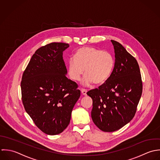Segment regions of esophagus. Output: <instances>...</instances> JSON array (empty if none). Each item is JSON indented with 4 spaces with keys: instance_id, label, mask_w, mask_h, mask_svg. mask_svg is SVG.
I'll return each mask as SVG.
<instances>
[{
    "instance_id": "34e87169",
    "label": "esophagus",
    "mask_w": 160,
    "mask_h": 160,
    "mask_svg": "<svg viewBox=\"0 0 160 160\" xmlns=\"http://www.w3.org/2000/svg\"><path fill=\"white\" fill-rule=\"evenodd\" d=\"M81 92H82V93L83 95L86 96V95H87V90H85V89L82 88V89H81Z\"/></svg>"
}]
</instances>
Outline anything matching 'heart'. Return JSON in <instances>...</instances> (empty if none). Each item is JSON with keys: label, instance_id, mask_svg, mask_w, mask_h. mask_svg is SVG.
<instances>
[{"label": "heart", "instance_id": "b5f03b06", "mask_svg": "<svg viewBox=\"0 0 160 160\" xmlns=\"http://www.w3.org/2000/svg\"><path fill=\"white\" fill-rule=\"evenodd\" d=\"M75 58L68 61V74L71 79L78 81L85 72L82 83L101 84L111 76L115 65L113 54L93 47H83L75 54Z\"/></svg>", "mask_w": 160, "mask_h": 160}]
</instances>
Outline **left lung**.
Wrapping results in <instances>:
<instances>
[{
  "mask_svg": "<svg viewBox=\"0 0 160 160\" xmlns=\"http://www.w3.org/2000/svg\"><path fill=\"white\" fill-rule=\"evenodd\" d=\"M115 65L110 77L87 95L93 99L92 118L104 132H114L134 117L142 93V81L135 58L119 42L111 40Z\"/></svg>",
  "mask_w": 160,
  "mask_h": 160,
  "instance_id": "left-lung-1",
  "label": "left lung"
}]
</instances>
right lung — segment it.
<instances>
[{
	"label": "right lung",
	"instance_id": "obj_1",
	"mask_svg": "<svg viewBox=\"0 0 160 160\" xmlns=\"http://www.w3.org/2000/svg\"><path fill=\"white\" fill-rule=\"evenodd\" d=\"M64 42H51L32 55L21 82L22 99L26 112L44 133L54 135L68 126L74 105L80 96L78 85L68 79Z\"/></svg>",
	"mask_w": 160,
	"mask_h": 160
}]
</instances>
